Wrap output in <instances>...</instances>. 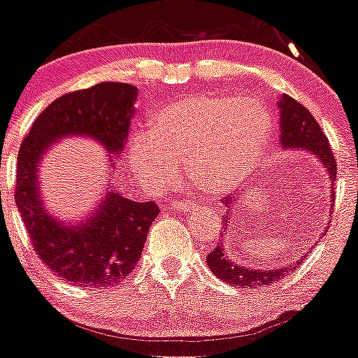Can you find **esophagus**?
I'll return each mask as SVG.
<instances>
[{
    "instance_id": "esophagus-1",
    "label": "esophagus",
    "mask_w": 358,
    "mask_h": 358,
    "mask_svg": "<svg viewBox=\"0 0 358 358\" xmlns=\"http://www.w3.org/2000/svg\"><path fill=\"white\" fill-rule=\"evenodd\" d=\"M176 211L180 213H194V211H204V208L202 206H197L194 204V202L187 201V202H180V204L175 206Z\"/></svg>"
}]
</instances>
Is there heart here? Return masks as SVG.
Instances as JSON below:
<instances>
[{"mask_svg":"<svg viewBox=\"0 0 358 358\" xmlns=\"http://www.w3.org/2000/svg\"><path fill=\"white\" fill-rule=\"evenodd\" d=\"M273 115L252 96L187 95L157 112L152 124L129 138V161L150 192L178 180V164L209 194L241 189L268 147Z\"/></svg>","mask_w":358,"mask_h":358,"instance_id":"obj_1","label":"heart"}]
</instances>
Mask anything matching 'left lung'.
Masks as SVG:
<instances>
[{
    "instance_id": "left-lung-1",
    "label": "left lung",
    "mask_w": 358,
    "mask_h": 358,
    "mask_svg": "<svg viewBox=\"0 0 358 358\" xmlns=\"http://www.w3.org/2000/svg\"><path fill=\"white\" fill-rule=\"evenodd\" d=\"M280 114V147L282 150H298V152L310 154L326 171L327 178L331 183V197H334V180H336V161L333 152H331L329 142L326 135L320 129L319 122L315 121L308 109L291 99L284 93L277 100ZM237 206V199L229 201V211L223 215V234L218 246H215L211 252L206 256V263L211 268V272L223 282L230 286H241L252 289V287H265L270 284L279 282L282 277L289 275L294 272L296 266L301 263V259L287 263V265L275 266V268H259V266H248L239 262V258H232L227 251L225 237L229 232V223L232 218V211ZM333 206V199H331Z\"/></svg>"
}]
</instances>
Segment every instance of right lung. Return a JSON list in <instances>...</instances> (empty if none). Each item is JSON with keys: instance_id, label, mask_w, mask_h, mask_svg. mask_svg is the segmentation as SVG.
Here are the masks:
<instances>
[{"instance_id": "right-lung-1", "label": "right lung", "mask_w": 358, "mask_h": 358, "mask_svg": "<svg viewBox=\"0 0 358 358\" xmlns=\"http://www.w3.org/2000/svg\"><path fill=\"white\" fill-rule=\"evenodd\" d=\"M138 88L124 83H100L67 93L50 103L32 124L17 157L15 204L34 251L60 279L81 287L115 286L138 263L156 202H135L107 183L99 204L85 218L64 222L52 215L41 194L39 164L64 138L95 140L109 154L107 176L121 157L135 114Z\"/></svg>"}]
</instances>
